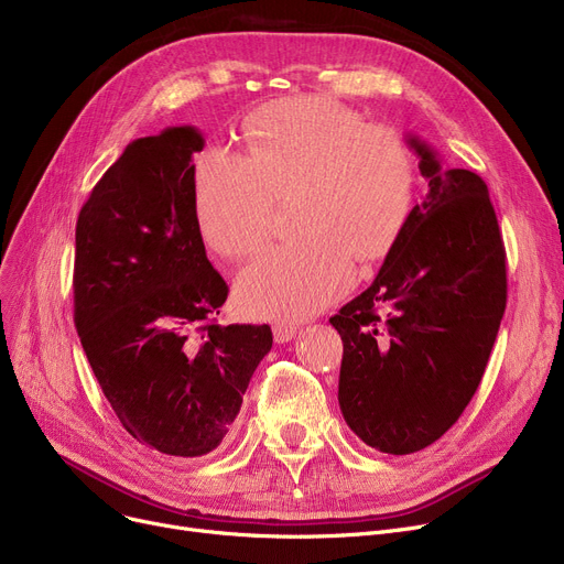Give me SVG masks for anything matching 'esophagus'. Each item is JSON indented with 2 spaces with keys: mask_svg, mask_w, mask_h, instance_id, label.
Returning <instances> with one entry per match:
<instances>
[{
  "mask_svg": "<svg viewBox=\"0 0 564 564\" xmlns=\"http://www.w3.org/2000/svg\"><path fill=\"white\" fill-rule=\"evenodd\" d=\"M272 332H274V340H276V343H290L294 336H297V324L276 322Z\"/></svg>",
  "mask_w": 564,
  "mask_h": 564,
  "instance_id": "1",
  "label": "esophagus"
}]
</instances>
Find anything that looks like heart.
Masks as SVG:
<instances>
[{"label":"heart","mask_w":564,"mask_h":564,"mask_svg":"<svg viewBox=\"0 0 564 564\" xmlns=\"http://www.w3.org/2000/svg\"><path fill=\"white\" fill-rule=\"evenodd\" d=\"M413 160L389 128L324 98L281 100L256 113L247 151L210 145L194 164L196 219L224 256L251 253L272 226L274 196L300 189L297 240L262 249L237 276L258 317H308L354 283L357 256L391 249L409 215Z\"/></svg>","instance_id":"heart-1"}]
</instances>
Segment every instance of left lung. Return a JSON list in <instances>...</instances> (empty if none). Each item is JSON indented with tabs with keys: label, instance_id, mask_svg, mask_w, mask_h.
Here are the masks:
<instances>
[{
	"label": "left lung",
	"instance_id": "obj_1",
	"mask_svg": "<svg viewBox=\"0 0 564 564\" xmlns=\"http://www.w3.org/2000/svg\"><path fill=\"white\" fill-rule=\"evenodd\" d=\"M427 189L372 285L329 322L338 402L366 446L409 455L446 434L478 391L508 302L506 249L482 177L443 166L416 134Z\"/></svg>",
	"mask_w": 564,
	"mask_h": 564
}]
</instances>
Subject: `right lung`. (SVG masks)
Here are the masks:
<instances>
[{"label":"right lung","mask_w":564,"mask_h":564,"mask_svg":"<svg viewBox=\"0 0 564 564\" xmlns=\"http://www.w3.org/2000/svg\"><path fill=\"white\" fill-rule=\"evenodd\" d=\"M192 126L128 143L75 230V327L118 421L173 457L217 451L272 349L267 324H217L228 285L205 256Z\"/></svg>","instance_id":"add662e5"}]
</instances>
